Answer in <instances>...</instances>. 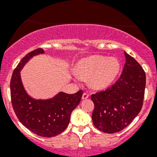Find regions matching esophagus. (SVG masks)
I'll return each instance as SVG.
<instances>
[{
  "label": "esophagus",
  "mask_w": 157,
  "mask_h": 157,
  "mask_svg": "<svg viewBox=\"0 0 157 157\" xmlns=\"http://www.w3.org/2000/svg\"><path fill=\"white\" fill-rule=\"evenodd\" d=\"M89 96H90V95H89L87 93H84L83 94V96H82V99H87V98H89Z\"/></svg>",
  "instance_id": "esophagus-1"
}]
</instances>
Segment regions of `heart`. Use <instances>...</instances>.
Returning <instances> with one entry per match:
<instances>
[{
    "mask_svg": "<svg viewBox=\"0 0 157 157\" xmlns=\"http://www.w3.org/2000/svg\"><path fill=\"white\" fill-rule=\"evenodd\" d=\"M120 71V63L115 58L103 55H91L80 60L77 65V75L87 80L93 90L106 88L114 81Z\"/></svg>",
    "mask_w": 157,
    "mask_h": 157,
    "instance_id": "obj_1",
    "label": "heart"
}]
</instances>
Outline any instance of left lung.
I'll list each match as a JSON object with an SVG mask.
<instances>
[{"label":"left lung","instance_id":"8db88e82","mask_svg":"<svg viewBox=\"0 0 157 157\" xmlns=\"http://www.w3.org/2000/svg\"><path fill=\"white\" fill-rule=\"evenodd\" d=\"M126 62L116 83L91 96L92 119L102 132L112 134L125 128L143 106L146 74L138 62L124 52Z\"/></svg>","mask_w":157,"mask_h":157}]
</instances>
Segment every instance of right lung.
Masks as SVG:
<instances>
[{
  "mask_svg": "<svg viewBox=\"0 0 157 157\" xmlns=\"http://www.w3.org/2000/svg\"><path fill=\"white\" fill-rule=\"evenodd\" d=\"M42 48L28 53L13 72L10 80V96L13 109L20 122L41 137H55L64 131L71 115L80 102L83 90L74 94L60 92L49 99H35L26 93L20 78V71L33 56L43 54Z\"/></svg>",
  "mask_w": 157,
  "mask_h": 157,
  "instance_id": "obj_1",
  "label": "right lung"
}]
</instances>
